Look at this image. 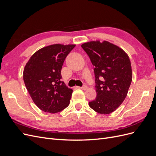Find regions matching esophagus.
<instances>
[{"label":"esophagus","mask_w":156,"mask_h":156,"mask_svg":"<svg viewBox=\"0 0 156 156\" xmlns=\"http://www.w3.org/2000/svg\"><path fill=\"white\" fill-rule=\"evenodd\" d=\"M81 88L82 90H87L88 88V87H87V86L86 85V84H84V85L82 87H81Z\"/></svg>","instance_id":"34e87169"}]
</instances>
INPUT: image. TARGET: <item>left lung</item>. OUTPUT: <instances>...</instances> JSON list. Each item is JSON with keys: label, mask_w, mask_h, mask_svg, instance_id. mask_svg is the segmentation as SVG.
Masks as SVG:
<instances>
[{"label": "left lung", "mask_w": 156, "mask_h": 156, "mask_svg": "<svg viewBox=\"0 0 156 156\" xmlns=\"http://www.w3.org/2000/svg\"><path fill=\"white\" fill-rule=\"evenodd\" d=\"M94 66L97 96L88 104L103 115L115 111L127 96L132 81L128 55L107 41H92L81 45Z\"/></svg>", "instance_id": "1"}]
</instances>
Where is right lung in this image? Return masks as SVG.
Masks as SVG:
<instances>
[{
    "mask_svg": "<svg viewBox=\"0 0 156 156\" xmlns=\"http://www.w3.org/2000/svg\"><path fill=\"white\" fill-rule=\"evenodd\" d=\"M75 45L53 44L37 51L23 70V80L32 100L45 112L57 113L66 108L73 90L62 79L64 61Z\"/></svg>",
    "mask_w": 156,
    "mask_h": 156,
    "instance_id": "1",
    "label": "right lung"
}]
</instances>
